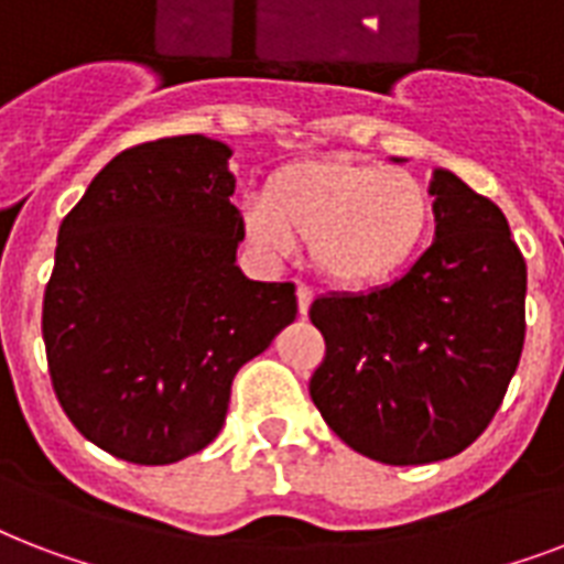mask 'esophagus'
I'll return each mask as SVG.
<instances>
[{
	"label": "esophagus",
	"mask_w": 564,
	"mask_h": 564,
	"mask_svg": "<svg viewBox=\"0 0 564 564\" xmlns=\"http://www.w3.org/2000/svg\"><path fill=\"white\" fill-rule=\"evenodd\" d=\"M314 300V291L308 285H296V308H300V314H308V305H312Z\"/></svg>",
	"instance_id": "1"
}]
</instances>
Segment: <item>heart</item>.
<instances>
[{
  "label": "heart",
  "instance_id": "1",
  "mask_svg": "<svg viewBox=\"0 0 564 564\" xmlns=\"http://www.w3.org/2000/svg\"><path fill=\"white\" fill-rule=\"evenodd\" d=\"M432 199L409 170L359 159L294 161L243 214L247 241L268 259L291 243L338 288H377L403 273L426 243Z\"/></svg>",
  "mask_w": 564,
  "mask_h": 564
}]
</instances>
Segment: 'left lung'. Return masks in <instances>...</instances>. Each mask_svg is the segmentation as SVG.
Instances as JSON below:
<instances>
[{
	"label": "left lung",
	"instance_id": "8db88e82",
	"mask_svg": "<svg viewBox=\"0 0 564 564\" xmlns=\"http://www.w3.org/2000/svg\"><path fill=\"white\" fill-rule=\"evenodd\" d=\"M435 241L405 276L314 300L326 356L308 394L329 430L386 465H430L486 432L521 361L527 261L503 212L435 170Z\"/></svg>",
	"mask_w": 564,
	"mask_h": 564
}]
</instances>
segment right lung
Listing matches in <instances>:
<instances>
[{"label": "right lung", "mask_w": 564, "mask_h": 564, "mask_svg": "<svg viewBox=\"0 0 564 564\" xmlns=\"http://www.w3.org/2000/svg\"><path fill=\"white\" fill-rule=\"evenodd\" d=\"M232 150L178 134L120 152L64 217L43 294L61 409L87 441L170 465L223 430L235 373L296 317L294 282L235 264Z\"/></svg>", "instance_id": "obj_1"}]
</instances>
